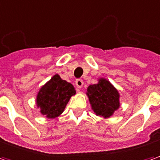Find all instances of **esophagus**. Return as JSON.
I'll list each match as a JSON object with an SVG mask.
<instances>
[{
	"mask_svg": "<svg viewBox=\"0 0 160 160\" xmlns=\"http://www.w3.org/2000/svg\"><path fill=\"white\" fill-rule=\"evenodd\" d=\"M83 80H81V79H78V80H75V85H76V87L78 88H81V87H83Z\"/></svg>",
	"mask_w": 160,
	"mask_h": 160,
	"instance_id": "34e87169",
	"label": "esophagus"
}]
</instances>
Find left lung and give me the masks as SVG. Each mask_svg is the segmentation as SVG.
Here are the masks:
<instances>
[{"mask_svg": "<svg viewBox=\"0 0 160 160\" xmlns=\"http://www.w3.org/2000/svg\"><path fill=\"white\" fill-rule=\"evenodd\" d=\"M87 94L97 116L110 118L120 106L118 90L103 78L99 79L98 84L89 86Z\"/></svg>", "mask_w": 160, "mask_h": 160, "instance_id": "8db88e82", "label": "left lung"}]
</instances>
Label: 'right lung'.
<instances>
[{
    "instance_id": "add662e5",
    "label": "right lung",
    "mask_w": 160,
    "mask_h": 160,
    "mask_svg": "<svg viewBox=\"0 0 160 160\" xmlns=\"http://www.w3.org/2000/svg\"><path fill=\"white\" fill-rule=\"evenodd\" d=\"M75 92L72 84L56 74L38 92L37 105L42 115L48 118H55L62 113L70 98Z\"/></svg>"
}]
</instances>
